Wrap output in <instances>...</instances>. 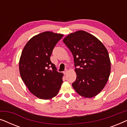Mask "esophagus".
<instances>
[{"mask_svg":"<svg viewBox=\"0 0 127 127\" xmlns=\"http://www.w3.org/2000/svg\"><path fill=\"white\" fill-rule=\"evenodd\" d=\"M67 69H66V70H65L63 72V73H64V74H66L67 73Z\"/></svg>","mask_w":127,"mask_h":127,"instance_id":"34e87169","label":"esophagus"}]
</instances>
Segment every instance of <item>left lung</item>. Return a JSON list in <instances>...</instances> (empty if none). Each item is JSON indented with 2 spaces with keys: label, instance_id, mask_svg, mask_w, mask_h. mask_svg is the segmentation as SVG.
Returning a JSON list of instances; mask_svg holds the SVG:
<instances>
[{
  "label": "left lung",
  "instance_id": "obj_1",
  "mask_svg": "<svg viewBox=\"0 0 127 127\" xmlns=\"http://www.w3.org/2000/svg\"><path fill=\"white\" fill-rule=\"evenodd\" d=\"M63 41L73 55L77 77L73 87L85 98L96 96L110 76L111 64L107 49L96 37L84 31L69 34Z\"/></svg>",
  "mask_w": 127,
  "mask_h": 127
}]
</instances>
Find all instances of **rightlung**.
Instances as JSON below:
<instances>
[{
	"mask_svg": "<svg viewBox=\"0 0 127 127\" xmlns=\"http://www.w3.org/2000/svg\"><path fill=\"white\" fill-rule=\"evenodd\" d=\"M64 34L44 32L29 40L22 50L19 69L29 91L37 98L49 99L58 94L63 73L50 61L53 50Z\"/></svg>",
	"mask_w": 127,
	"mask_h": 127,
	"instance_id": "right-lung-1",
	"label": "right lung"
}]
</instances>
